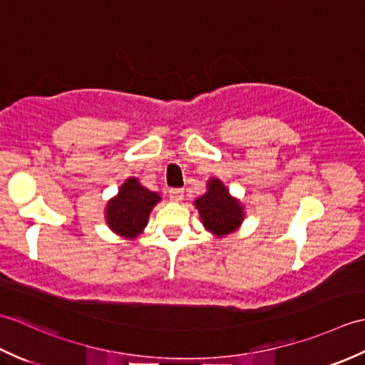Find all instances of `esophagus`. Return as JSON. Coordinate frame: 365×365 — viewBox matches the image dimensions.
<instances>
[{
    "instance_id": "esophagus-1",
    "label": "esophagus",
    "mask_w": 365,
    "mask_h": 365,
    "mask_svg": "<svg viewBox=\"0 0 365 365\" xmlns=\"http://www.w3.org/2000/svg\"><path fill=\"white\" fill-rule=\"evenodd\" d=\"M183 196H185V191L183 190H178V188L169 190V199L173 200V202H182Z\"/></svg>"
}]
</instances>
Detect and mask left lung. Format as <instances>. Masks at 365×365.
Instances as JSON below:
<instances>
[{"label":"left lung","instance_id":"left-lung-1","mask_svg":"<svg viewBox=\"0 0 365 365\" xmlns=\"http://www.w3.org/2000/svg\"><path fill=\"white\" fill-rule=\"evenodd\" d=\"M199 218L205 230L216 238H224L240 229L245 220V207L229 192L220 178L207 180L205 195L195 200Z\"/></svg>","mask_w":365,"mask_h":365}]
</instances>
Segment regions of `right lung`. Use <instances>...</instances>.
I'll return each mask as SVG.
<instances>
[{
  "instance_id": "1",
  "label": "right lung",
  "mask_w": 365,
  "mask_h": 365,
  "mask_svg": "<svg viewBox=\"0 0 365 365\" xmlns=\"http://www.w3.org/2000/svg\"><path fill=\"white\" fill-rule=\"evenodd\" d=\"M160 200L161 196L157 191L145 188L136 177H128L120 185L118 195L106 202L108 227L125 240L139 238L149 222L150 212Z\"/></svg>"
}]
</instances>
